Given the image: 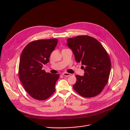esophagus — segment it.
I'll use <instances>...</instances> for the list:
<instances>
[{"instance_id":"34e87169","label":"esophagus","mask_w":130,"mask_h":130,"mask_svg":"<svg viewBox=\"0 0 130 130\" xmlns=\"http://www.w3.org/2000/svg\"><path fill=\"white\" fill-rule=\"evenodd\" d=\"M62 75L64 76H65V77H68L69 76L71 75L70 73H67V72H63L62 73Z\"/></svg>"}]
</instances>
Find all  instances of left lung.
Segmentation results:
<instances>
[{
  "label": "left lung",
  "mask_w": 130,
  "mask_h": 130,
  "mask_svg": "<svg viewBox=\"0 0 130 130\" xmlns=\"http://www.w3.org/2000/svg\"><path fill=\"white\" fill-rule=\"evenodd\" d=\"M67 42L76 62H81L84 71L83 76H76L73 89L85 98L98 95L107 83L110 72L111 63L107 52L99 41L87 35L68 38Z\"/></svg>",
  "instance_id": "obj_1"
}]
</instances>
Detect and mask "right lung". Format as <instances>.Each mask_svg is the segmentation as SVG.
<instances>
[{"label": "right lung", "instance_id": "1", "mask_svg": "<svg viewBox=\"0 0 130 130\" xmlns=\"http://www.w3.org/2000/svg\"><path fill=\"white\" fill-rule=\"evenodd\" d=\"M58 42L56 39L34 41L29 43L22 52L18 70L20 79L25 89L35 99L46 100L55 90L59 74L46 73L42 68L49 62Z\"/></svg>", "mask_w": 130, "mask_h": 130}]
</instances>
